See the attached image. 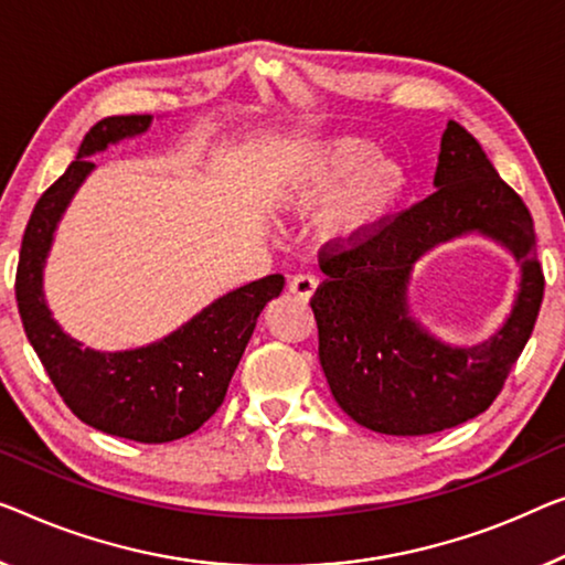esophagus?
<instances>
[{"label": "esophagus", "mask_w": 565, "mask_h": 565, "mask_svg": "<svg viewBox=\"0 0 565 565\" xmlns=\"http://www.w3.org/2000/svg\"><path fill=\"white\" fill-rule=\"evenodd\" d=\"M317 289H319V279H317V276H311V274L294 276L291 284H289V291L301 301H309L317 294Z\"/></svg>", "instance_id": "34e87169"}]
</instances>
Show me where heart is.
Listing matches in <instances>:
<instances>
[{"mask_svg": "<svg viewBox=\"0 0 565 565\" xmlns=\"http://www.w3.org/2000/svg\"><path fill=\"white\" fill-rule=\"evenodd\" d=\"M411 190L406 164L377 154L363 137H337L299 154L271 192L281 213L307 215L324 202L317 231L332 246H358L381 233Z\"/></svg>", "mask_w": 565, "mask_h": 565, "instance_id": "obj_1", "label": "heart"}]
</instances>
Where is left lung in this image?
<instances>
[{
	"label": "left lung",
	"instance_id": "obj_1",
	"mask_svg": "<svg viewBox=\"0 0 565 565\" xmlns=\"http://www.w3.org/2000/svg\"><path fill=\"white\" fill-rule=\"evenodd\" d=\"M434 188L373 238L319 256L327 274L311 299L319 363L344 414L377 434H436L490 408L541 311L533 217L457 121L441 134ZM467 234L508 249L521 281L511 315L487 341L449 345L409 315L407 289L420 257Z\"/></svg>",
	"mask_w": 565,
	"mask_h": 565
}]
</instances>
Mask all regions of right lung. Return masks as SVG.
Masks as SVG:
<instances>
[{
    "label": "right lung",
    "mask_w": 565,
    "mask_h": 565,
    "mask_svg": "<svg viewBox=\"0 0 565 565\" xmlns=\"http://www.w3.org/2000/svg\"><path fill=\"white\" fill-rule=\"evenodd\" d=\"M154 116H108L86 134L78 157L42 192L24 228L17 266V307L67 408L98 431L141 444L182 439L221 408L264 307L284 289L271 274L217 297L162 340L145 348L104 352L83 348L55 322L42 289L50 248L67 205L96 170L88 157L149 131Z\"/></svg>",
    "instance_id": "1"
}]
</instances>
